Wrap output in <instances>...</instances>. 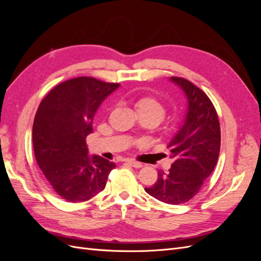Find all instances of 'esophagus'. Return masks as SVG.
<instances>
[{"label":"esophagus","mask_w":261,"mask_h":261,"mask_svg":"<svg viewBox=\"0 0 261 261\" xmlns=\"http://www.w3.org/2000/svg\"><path fill=\"white\" fill-rule=\"evenodd\" d=\"M124 162H125V163H127V164H129V165H132V167L136 168V169H139V168L143 167V165H141V163H139V162H137V161L130 160V159H126Z\"/></svg>","instance_id":"obj_1"}]
</instances>
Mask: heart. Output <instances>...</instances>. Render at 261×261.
<instances>
[{
    "instance_id": "obj_1",
    "label": "heart",
    "mask_w": 261,
    "mask_h": 261,
    "mask_svg": "<svg viewBox=\"0 0 261 261\" xmlns=\"http://www.w3.org/2000/svg\"><path fill=\"white\" fill-rule=\"evenodd\" d=\"M135 108L138 115H144L150 118L153 126L159 124L167 113V109L162 102L151 96H143L136 99Z\"/></svg>"
}]
</instances>
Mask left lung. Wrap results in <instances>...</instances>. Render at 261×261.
<instances>
[{
    "instance_id": "1",
    "label": "left lung",
    "mask_w": 261,
    "mask_h": 261,
    "mask_svg": "<svg viewBox=\"0 0 261 261\" xmlns=\"http://www.w3.org/2000/svg\"><path fill=\"white\" fill-rule=\"evenodd\" d=\"M186 93L185 122L171 140L173 163L169 172H158L155 183L145 191L169 204H180L199 193L215 170L219 158L221 130L216 108L200 88L183 77H171Z\"/></svg>"
}]
</instances>
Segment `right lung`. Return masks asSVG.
<instances>
[{"label":"right lung","instance_id":"add662e5","mask_svg":"<svg viewBox=\"0 0 261 261\" xmlns=\"http://www.w3.org/2000/svg\"><path fill=\"white\" fill-rule=\"evenodd\" d=\"M120 86L83 76L63 82L40 102L33 126L36 160L62 199L83 202L103 191L116 165L99 155L88 156L86 137L94 113Z\"/></svg>","mask_w":261,"mask_h":261}]
</instances>
